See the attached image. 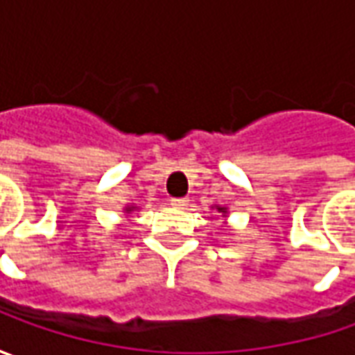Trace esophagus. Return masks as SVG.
I'll use <instances>...</instances> for the list:
<instances>
[{
	"label": "esophagus",
	"instance_id": "obj_1",
	"mask_svg": "<svg viewBox=\"0 0 355 355\" xmlns=\"http://www.w3.org/2000/svg\"><path fill=\"white\" fill-rule=\"evenodd\" d=\"M170 203L173 207H178V209H187V205H189V199L187 198H171Z\"/></svg>",
	"mask_w": 355,
	"mask_h": 355
}]
</instances>
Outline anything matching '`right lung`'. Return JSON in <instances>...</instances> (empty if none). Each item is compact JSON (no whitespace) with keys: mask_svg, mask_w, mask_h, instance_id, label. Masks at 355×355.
<instances>
[{"mask_svg":"<svg viewBox=\"0 0 355 355\" xmlns=\"http://www.w3.org/2000/svg\"><path fill=\"white\" fill-rule=\"evenodd\" d=\"M126 211H132V207H128V209H126Z\"/></svg>","mask_w":355,"mask_h":355,"instance_id":"right-lung-1","label":"right lung"}]
</instances>
